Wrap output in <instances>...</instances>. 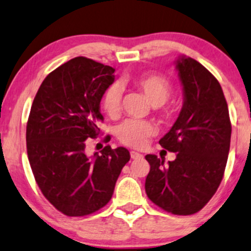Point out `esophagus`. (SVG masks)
I'll use <instances>...</instances> for the list:
<instances>
[{
    "instance_id": "34e87169",
    "label": "esophagus",
    "mask_w": 251,
    "mask_h": 251,
    "mask_svg": "<svg viewBox=\"0 0 251 251\" xmlns=\"http://www.w3.org/2000/svg\"><path fill=\"white\" fill-rule=\"evenodd\" d=\"M131 157L133 158V160H136V158H141V157H142V154L138 153V151H131Z\"/></svg>"
}]
</instances>
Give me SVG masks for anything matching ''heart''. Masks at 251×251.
<instances>
[{"label":"heart","instance_id":"b5f03b06","mask_svg":"<svg viewBox=\"0 0 251 251\" xmlns=\"http://www.w3.org/2000/svg\"><path fill=\"white\" fill-rule=\"evenodd\" d=\"M133 83L151 103L154 110L167 115L164 104L173 93V85L164 76L157 74H141L133 78ZM123 89L119 84H112L106 89L102 100L103 109L110 117L118 116L122 107ZM156 132L154 124L146 120L128 119L117 127V138L124 145L133 148H142L149 136Z\"/></svg>","mask_w":251,"mask_h":251}]
</instances>
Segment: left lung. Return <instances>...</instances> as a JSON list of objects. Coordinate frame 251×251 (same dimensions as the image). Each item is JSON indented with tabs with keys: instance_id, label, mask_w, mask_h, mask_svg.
Returning <instances> with one entry per match:
<instances>
[{
	"instance_id": "left-lung-1",
	"label": "left lung",
	"mask_w": 251,
	"mask_h": 251,
	"mask_svg": "<svg viewBox=\"0 0 251 251\" xmlns=\"http://www.w3.org/2000/svg\"><path fill=\"white\" fill-rule=\"evenodd\" d=\"M183 87V106L170 131L161 139L176 158L164 164L146 155L151 170L145 183L148 198L177 215L201 211L223 180L230 146L231 125L224 91L201 63L179 56L176 61Z\"/></svg>"
}]
</instances>
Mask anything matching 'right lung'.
Masks as SVG:
<instances>
[{
	"label": "right lung",
	"mask_w": 251,
	"mask_h": 251,
	"mask_svg": "<svg viewBox=\"0 0 251 251\" xmlns=\"http://www.w3.org/2000/svg\"><path fill=\"white\" fill-rule=\"evenodd\" d=\"M115 68L77 56L46 76L26 125L27 157L45 198L68 217H83L112 198L123 167L124 147L105 146L88 156V139L100 134V100L115 81Z\"/></svg>",
	"instance_id": "obj_1"
}]
</instances>
